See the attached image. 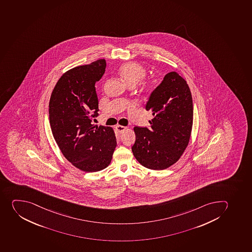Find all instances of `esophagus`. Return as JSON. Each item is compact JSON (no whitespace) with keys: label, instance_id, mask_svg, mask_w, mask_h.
I'll list each match as a JSON object with an SVG mask.
<instances>
[{"label":"esophagus","instance_id":"34e87169","mask_svg":"<svg viewBox=\"0 0 252 252\" xmlns=\"http://www.w3.org/2000/svg\"><path fill=\"white\" fill-rule=\"evenodd\" d=\"M116 129L118 130L119 133H123V131H125L126 129H127V127L123 126L118 125L116 126Z\"/></svg>","mask_w":252,"mask_h":252}]
</instances>
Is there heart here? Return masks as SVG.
Here are the masks:
<instances>
[{
  "instance_id": "1",
  "label": "heart",
  "mask_w": 252,
  "mask_h": 252,
  "mask_svg": "<svg viewBox=\"0 0 252 252\" xmlns=\"http://www.w3.org/2000/svg\"><path fill=\"white\" fill-rule=\"evenodd\" d=\"M119 74L129 85H135L145 77L146 70L138 63H128L119 67Z\"/></svg>"
}]
</instances>
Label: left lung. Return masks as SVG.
<instances>
[{"label":"left lung","instance_id":"1","mask_svg":"<svg viewBox=\"0 0 252 252\" xmlns=\"http://www.w3.org/2000/svg\"><path fill=\"white\" fill-rule=\"evenodd\" d=\"M146 110L154 118L150 127L135 126L132 152L143 166L167 169L183 155L191 134L193 101L189 86L177 72H169L151 93Z\"/></svg>","mask_w":252,"mask_h":252}]
</instances>
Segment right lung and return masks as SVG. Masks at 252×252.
<instances>
[{
    "label": "right lung",
    "instance_id": "add662e5",
    "mask_svg": "<svg viewBox=\"0 0 252 252\" xmlns=\"http://www.w3.org/2000/svg\"><path fill=\"white\" fill-rule=\"evenodd\" d=\"M106 62L99 59L63 74L49 100L52 133L64 157L84 172L109 166L117 146L111 127L94 126L98 116L95 84L105 72Z\"/></svg>",
    "mask_w": 252,
    "mask_h": 252
}]
</instances>
